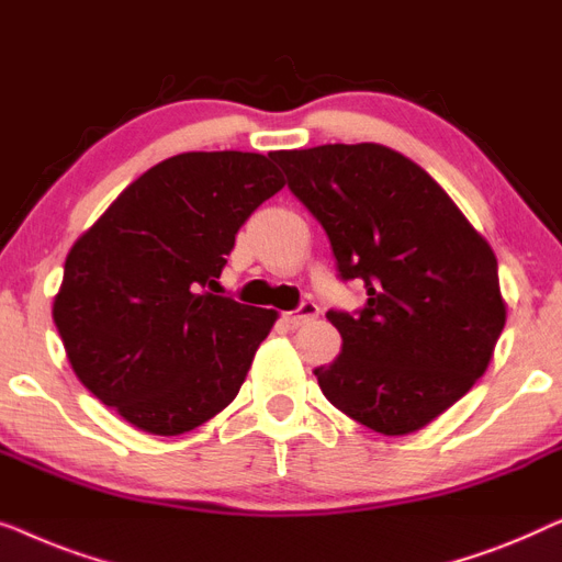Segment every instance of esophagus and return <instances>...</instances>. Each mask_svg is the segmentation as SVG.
<instances>
[{"mask_svg": "<svg viewBox=\"0 0 562 562\" xmlns=\"http://www.w3.org/2000/svg\"><path fill=\"white\" fill-rule=\"evenodd\" d=\"M318 313H321V307L315 305V303H303L297 307V311H290V313H282V321L288 323L290 328H300V326H305L307 321H313V318H318Z\"/></svg>", "mask_w": 562, "mask_h": 562, "instance_id": "esophagus-1", "label": "esophagus"}]
</instances>
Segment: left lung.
Segmentation results:
<instances>
[{
    "label": "left lung",
    "mask_w": 562,
    "mask_h": 562,
    "mask_svg": "<svg viewBox=\"0 0 562 562\" xmlns=\"http://www.w3.org/2000/svg\"><path fill=\"white\" fill-rule=\"evenodd\" d=\"M295 199L326 228L357 313L328 311L344 338L315 369L323 394L382 436L425 428L476 384L507 305L488 241L425 172L374 142L270 155Z\"/></svg>",
    "instance_id": "1"
}]
</instances>
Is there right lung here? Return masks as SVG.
Listing matches in <instances>:
<instances>
[{"mask_svg": "<svg viewBox=\"0 0 562 562\" xmlns=\"http://www.w3.org/2000/svg\"><path fill=\"white\" fill-rule=\"evenodd\" d=\"M282 186L257 153L168 157L70 247L55 328L81 384L134 428L180 436L239 394L278 313L216 295V280Z\"/></svg>", "mask_w": 562, "mask_h": 562, "instance_id": "obj_1", "label": "right lung"}]
</instances>
